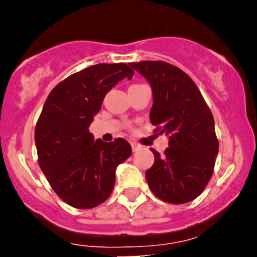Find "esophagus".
Here are the masks:
<instances>
[{
    "mask_svg": "<svg viewBox=\"0 0 257 257\" xmlns=\"http://www.w3.org/2000/svg\"><path fill=\"white\" fill-rule=\"evenodd\" d=\"M141 145H139L137 143H132V149H133V152H138L139 150H141Z\"/></svg>",
    "mask_w": 257,
    "mask_h": 257,
    "instance_id": "esophagus-1",
    "label": "esophagus"
}]
</instances>
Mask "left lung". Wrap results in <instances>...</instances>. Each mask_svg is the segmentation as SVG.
I'll list each match as a JSON object with an SVG mask.
<instances>
[{
  "label": "left lung",
  "instance_id": "left-lung-1",
  "mask_svg": "<svg viewBox=\"0 0 257 257\" xmlns=\"http://www.w3.org/2000/svg\"><path fill=\"white\" fill-rule=\"evenodd\" d=\"M131 66L147 79L153 105L150 119L169 147L146 172L155 196L173 204H184L199 196L213 175L219 141L211 111L194 82L179 67L164 61H139Z\"/></svg>",
  "mask_w": 257,
  "mask_h": 257
}]
</instances>
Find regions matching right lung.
Segmentation results:
<instances>
[{
    "label": "right lung",
    "mask_w": 257,
    "mask_h": 257,
    "mask_svg": "<svg viewBox=\"0 0 257 257\" xmlns=\"http://www.w3.org/2000/svg\"><path fill=\"white\" fill-rule=\"evenodd\" d=\"M133 75L126 64L94 65L60 82L44 102L35 128L38 163L54 192L73 208L104 203L117 167L131 157L128 141L94 140L89 125L106 94Z\"/></svg>",
    "instance_id": "1"
}]
</instances>
